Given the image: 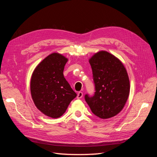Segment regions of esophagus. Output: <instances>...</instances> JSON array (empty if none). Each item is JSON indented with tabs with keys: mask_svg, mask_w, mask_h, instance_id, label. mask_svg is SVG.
I'll return each instance as SVG.
<instances>
[{
	"mask_svg": "<svg viewBox=\"0 0 157 157\" xmlns=\"http://www.w3.org/2000/svg\"><path fill=\"white\" fill-rule=\"evenodd\" d=\"M82 96H83V93L82 92H79L77 94V99H80V98H82Z\"/></svg>",
	"mask_w": 157,
	"mask_h": 157,
	"instance_id": "obj_1",
	"label": "esophagus"
}]
</instances>
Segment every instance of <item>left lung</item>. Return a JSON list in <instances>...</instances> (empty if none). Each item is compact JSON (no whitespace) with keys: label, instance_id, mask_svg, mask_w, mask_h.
<instances>
[{"label":"left lung","instance_id":"1","mask_svg":"<svg viewBox=\"0 0 157 157\" xmlns=\"http://www.w3.org/2000/svg\"><path fill=\"white\" fill-rule=\"evenodd\" d=\"M96 92L85 100L97 117L107 119L124 108L130 94V80L121 61L106 51H99L89 59Z\"/></svg>","mask_w":157,"mask_h":157}]
</instances>
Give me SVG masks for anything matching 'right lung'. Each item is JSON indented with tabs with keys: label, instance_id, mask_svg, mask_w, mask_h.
<instances>
[{
	"label": "right lung",
	"instance_id": "obj_1",
	"mask_svg": "<svg viewBox=\"0 0 157 157\" xmlns=\"http://www.w3.org/2000/svg\"><path fill=\"white\" fill-rule=\"evenodd\" d=\"M68 59L54 52L45 58L33 72L30 88L35 106L44 115L56 118L63 115L77 96L63 76Z\"/></svg>",
	"mask_w": 157,
	"mask_h": 157
}]
</instances>
